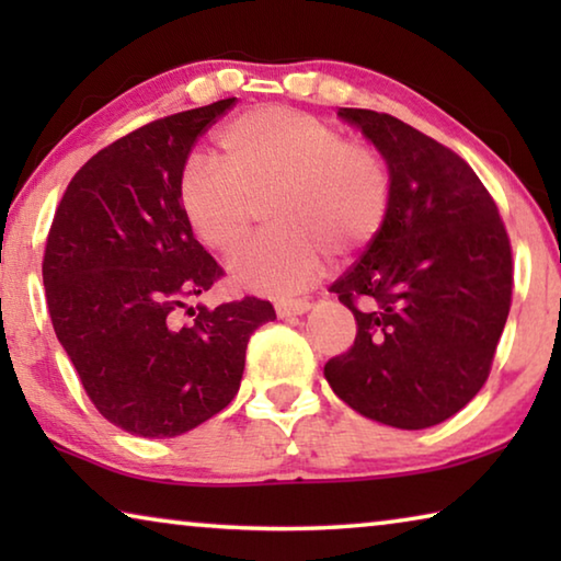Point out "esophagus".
<instances>
[{"label": "esophagus", "mask_w": 561, "mask_h": 561, "mask_svg": "<svg viewBox=\"0 0 561 561\" xmlns=\"http://www.w3.org/2000/svg\"><path fill=\"white\" fill-rule=\"evenodd\" d=\"M311 309L309 299H289V301H277V314L279 317H297V314H307Z\"/></svg>", "instance_id": "obj_1"}]
</instances>
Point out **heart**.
I'll return each mask as SVG.
<instances>
[{"label": "heart", "instance_id": "heart-1", "mask_svg": "<svg viewBox=\"0 0 561 561\" xmlns=\"http://www.w3.org/2000/svg\"><path fill=\"white\" fill-rule=\"evenodd\" d=\"M264 205L272 230L232 264L242 287L299 291L324 253L364 252L391 210V170L381 150L287 106L250 108L215 136V163L193 158L178 178V207L190 234L217 257L240 252Z\"/></svg>", "mask_w": 561, "mask_h": 561}]
</instances>
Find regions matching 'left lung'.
Returning a JSON list of instances; mask_svg holds the SVG:
<instances>
[{"instance_id": "1", "label": "left lung", "mask_w": 561, "mask_h": 561, "mask_svg": "<svg viewBox=\"0 0 561 561\" xmlns=\"http://www.w3.org/2000/svg\"><path fill=\"white\" fill-rule=\"evenodd\" d=\"M391 170L381 234L331 284L356 339L324 376L360 415L403 431L443 423L485 386L512 304V247L465 160L388 113L341 108Z\"/></svg>"}]
</instances>
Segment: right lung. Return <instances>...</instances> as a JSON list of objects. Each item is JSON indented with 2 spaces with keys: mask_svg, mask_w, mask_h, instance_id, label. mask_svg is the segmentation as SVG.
<instances>
[{
  "mask_svg": "<svg viewBox=\"0 0 561 561\" xmlns=\"http://www.w3.org/2000/svg\"><path fill=\"white\" fill-rule=\"evenodd\" d=\"M234 101L158 118L99 150L71 178L46 237L56 339L96 411L140 438H175L230 405L247 341L277 319L257 297L187 309L222 267L190 234L178 178Z\"/></svg>",
  "mask_w": 561,
  "mask_h": 561,
  "instance_id": "right-lung-1",
  "label": "right lung"
}]
</instances>
